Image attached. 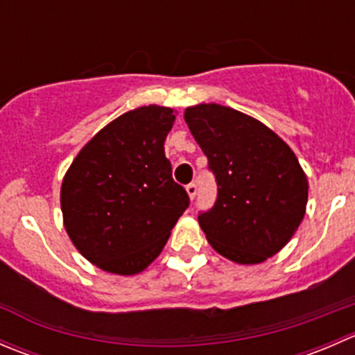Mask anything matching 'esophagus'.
Listing matches in <instances>:
<instances>
[{
  "label": "esophagus",
  "mask_w": 355,
  "mask_h": 355,
  "mask_svg": "<svg viewBox=\"0 0 355 355\" xmlns=\"http://www.w3.org/2000/svg\"><path fill=\"white\" fill-rule=\"evenodd\" d=\"M185 189H187V194H189V198H191V199H194V198H196V194H198V185H196L194 182H191V184H189L187 187H185Z\"/></svg>",
  "instance_id": "34e87169"
}]
</instances>
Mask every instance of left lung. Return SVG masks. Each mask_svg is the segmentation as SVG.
Segmentation results:
<instances>
[{
  "mask_svg": "<svg viewBox=\"0 0 355 355\" xmlns=\"http://www.w3.org/2000/svg\"><path fill=\"white\" fill-rule=\"evenodd\" d=\"M218 185L199 225L216 252L257 264L284 249L306 214L307 177L292 149L256 118L221 105L184 114Z\"/></svg>",
  "mask_w": 355,
  "mask_h": 355,
  "instance_id": "1",
  "label": "left lung"
}]
</instances>
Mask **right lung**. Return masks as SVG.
Returning a JSON list of instances; mask_svg holds the SVG:
<instances>
[{"label": "right lung", "instance_id": "add662e5", "mask_svg": "<svg viewBox=\"0 0 355 355\" xmlns=\"http://www.w3.org/2000/svg\"><path fill=\"white\" fill-rule=\"evenodd\" d=\"M173 121L164 106L127 111L80 149L65 173L60 200L67 234L101 270L141 273L189 207L164 156Z\"/></svg>", "mask_w": 355, "mask_h": 355}]
</instances>
